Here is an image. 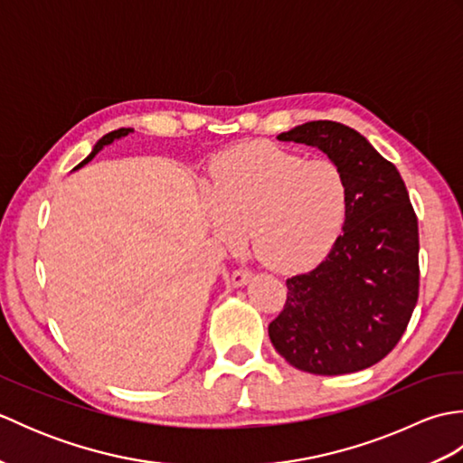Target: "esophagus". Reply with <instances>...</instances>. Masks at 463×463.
<instances>
[{
	"instance_id": "esophagus-1",
	"label": "esophagus",
	"mask_w": 463,
	"mask_h": 463,
	"mask_svg": "<svg viewBox=\"0 0 463 463\" xmlns=\"http://www.w3.org/2000/svg\"><path fill=\"white\" fill-rule=\"evenodd\" d=\"M252 277V272L249 269H237L232 270V277H231V282L234 284V287H242V284H247Z\"/></svg>"
}]
</instances>
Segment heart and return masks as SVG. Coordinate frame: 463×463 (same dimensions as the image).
Masks as SVG:
<instances>
[{
	"mask_svg": "<svg viewBox=\"0 0 463 463\" xmlns=\"http://www.w3.org/2000/svg\"><path fill=\"white\" fill-rule=\"evenodd\" d=\"M348 201V179L334 161L257 141L211 163L204 213L219 241L234 244L250 229L262 262L280 272H304L336 244Z\"/></svg>",
	"mask_w": 463,
	"mask_h": 463,
	"instance_id": "b5f03b06",
	"label": "heart"
}]
</instances>
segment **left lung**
I'll return each mask as SVG.
<instances>
[{
  "label": "left lung",
  "instance_id": "left-lung-1",
  "mask_svg": "<svg viewBox=\"0 0 463 463\" xmlns=\"http://www.w3.org/2000/svg\"><path fill=\"white\" fill-rule=\"evenodd\" d=\"M280 141L318 146L348 179V214L328 257L287 280V302L269 324L290 366L320 376L386 358L406 332L420 290L418 216L398 169L358 131L310 121Z\"/></svg>",
  "mask_w": 463,
  "mask_h": 463
}]
</instances>
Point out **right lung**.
I'll list each match as a JSON object with an SVG mask.
<instances>
[{"instance_id": "add662e5", "label": "right lung", "mask_w": 463, "mask_h": 463, "mask_svg": "<svg viewBox=\"0 0 463 463\" xmlns=\"http://www.w3.org/2000/svg\"><path fill=\"white\" fill-rule=\"evenodd\" d=\"M133 129H117V131H111V133H107V135H103L101 137V139L99 141H97V145L93 146V151H91V155L90 156H87V159L85 161H81L80 165H77L75 166V169H80V166H83L85 163H90L91 159H93V156L97 155V153H99L101 149H103V146L105 145H109V143H113L115 139H121V137H125V135H129Z\"/></svg>"}]
</instances>
